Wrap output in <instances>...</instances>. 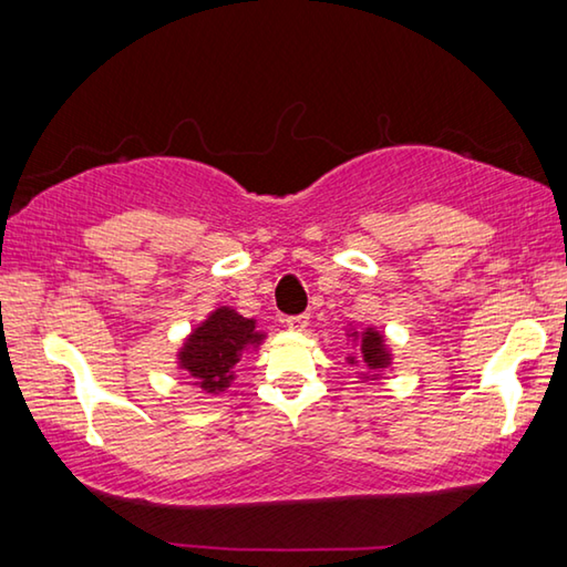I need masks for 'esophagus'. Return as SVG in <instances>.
I'll return each instance as SVG.
<instances>
[{"label": "esophagus", "instance_id": "obj_1", "mask_svg": "<svg viewBox=\"0 0 567 567\" xmlns=\"http://www.w3.org/2000/svg\"><path fill=\"white\" fill-rule=\"evenodd\" d=\"M285 324L295 332H302L310 324V315H290V318H285Z\"/></svg>", "mask_w": 567, "mask_h": 567}]
</instances>
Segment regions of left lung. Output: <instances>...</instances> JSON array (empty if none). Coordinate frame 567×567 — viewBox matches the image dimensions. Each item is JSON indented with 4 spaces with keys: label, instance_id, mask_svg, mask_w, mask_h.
<instances>
[{
    "label": "left lung",
    "instance_id": "8db88e82",
    "mask_svg": "<svg viewBox=\"0 0 567 567\" xmlns=\"http://www.w3.org/2000/svg\"><path fill=\"white\" fill-rule=\"evenodd\" d=\"M360 360L364 362V368L368 370H382L390 364V352L385 348V340H382V334L375 330H364L362 332V340H360ZM354 362V360H352Z\"/></svg>",
    "mask_w": 567,
    "mask_h": 567
}]
</instances>
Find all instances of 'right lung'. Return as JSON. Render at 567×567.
<instances>
[{"label":"right lung","instance_id":"right-lung-1","mask_svg":"<svg viewBox=\"0 0 567 567\" xmlns=\"http://www.w3.org/2000/svg\"><path fill=\"white\" fill-rule=\"evenodd\" d=\"M260 340L262 334L255 330V320L219 307L189 334L179 352V364L203 390L223 392L233 380V368L243 358V350L260 344Z\"/></svg>","mask_w":567,"mask_h":567}]
</instances>
